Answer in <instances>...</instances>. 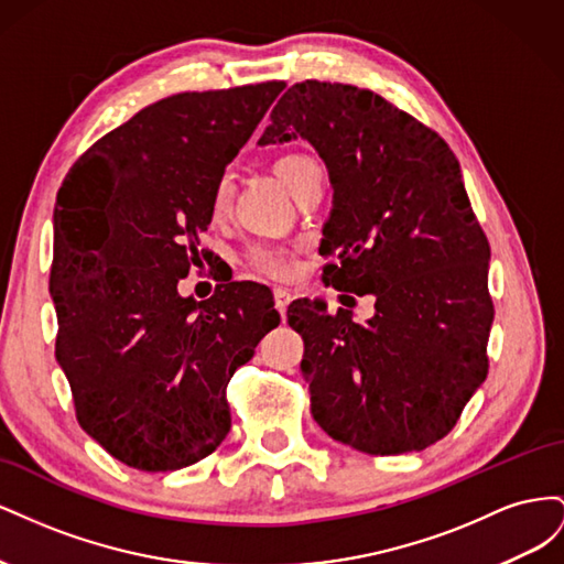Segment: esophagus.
<instances>
[{"mask_svg":"<svg viewBox=\"0 0 564 564\" xmlns=\"http://www.w3.org/2000/svg\"><path fill=\"white\" fill-rule=\"evenodd\" d=\"M292 303V294L286 292V289H275V308L280 311V315L284 317V313H286V305Z\"/></svg>","mask_w":564,"mask_h":564,"instance_id":"1","label":"esophagus"}]
</instances>
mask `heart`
Masks as SVG:
<instances>
[{
  "label": "heart",
  "instance_id": "obj_1",
  "mask_svg": "<svg viewBox=\"0 0 564 564\" xmlns=\"http://www.w3.org/2000/svg\"><path fill=\"white\" fill-rule=\"evenodd\" d=\"M313 164L315 162L305 155H284L275 162V172L294 195L305 174V169H311ZM230 197H232V178L230 174H220L212 193V212L216 216L224 214L228 209ZM245 265L253 272V275L282 282V280H292L296 275L299 259H296V251L289 245L256 242L245 253Z\"/></svg>",
  "mask_w": 564,
  "mask_h": 564
}]
</instances>
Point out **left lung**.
I'll list each match as a JSON object with an SVG mask.
<instances>
[{
    "instance_id": "1",
    "label": "left lung",
    "mask_w": 564,
    "mask_h": 564,
    "mask_svg": "<svg viewBox=\"0 0 564 564\" xmlns=\"http://www.w3.org/2000/svg\"><path fill=\"white\" fill-rule=\"evenodd\" d=\"M296 135L334 185L319 253L336 261L322 280L377 296L365 324L319 301L289 305L313 416L367 454L421 452L454 429L489 369V242L458 160L416 117L338 82L289 87L259 143Z\"/></svg>"
}]
</instances>
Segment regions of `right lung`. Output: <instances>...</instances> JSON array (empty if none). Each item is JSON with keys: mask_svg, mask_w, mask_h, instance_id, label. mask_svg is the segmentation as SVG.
Instances as JSON below:
<instances>
[{"mask_svg": "<svg viewBox=\"0 0 564 564\" xmlns=\"http://www.w3.org/2000/svg\"><path fill=\"white\" fill-rule=\"evenodd\" d=\"M284 82L185 91L108 131L70 166L54 212L48 292L75 416L122 464H197L230 431L226 388L280 324L259 284L207 301L178 280L199 263L212 193Z\"/></svg>", "mask_w": 564, "mask_h": 564, "instance_id": "right-lung-1", "label": "right lung"}]
</instances>
